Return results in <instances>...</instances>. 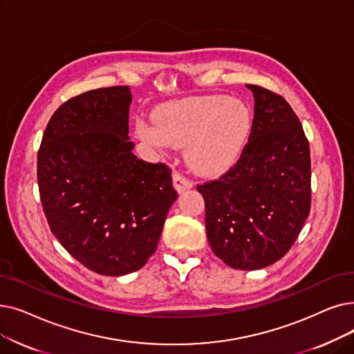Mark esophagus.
<instances>
[{
	"mask_svg": "<svg viewBox=\"0 0 354 354\" xmlns=\"http://www.w3.org/2000/svg\"><path fill=\"white\" fill-rule=\"evenodd\" d=\"M174 185L178 189V192H182V191H187V189L192 188V180L180 172H175L174 174Z\"/></svg>",
	"mask_w": 354,
	"mask_h": 354,
	"instance_id": "esophagus-1",
	"label": "esophagus"
}]
</instances>
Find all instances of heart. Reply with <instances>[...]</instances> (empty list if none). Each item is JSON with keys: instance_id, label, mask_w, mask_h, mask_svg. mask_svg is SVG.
I'll use <instances>...</instances> for the list:
<instances>
[{"instance_id": "heart-1", "label": "heart", "mask_w": 354, "mask_h": 354, "mask_svg": "<svg viewBox=\"0 0 354 354\" xmlns=\"http://www.w3.org/2000/svg\"><path fill=\"white\" fill-rule=\"evenodd\" d=\"M155 122H140L142 139L160 146L189 145L188 159L196 171L218 174L239 159L250 131V113L239 100L207 95L162 106Z\"/></svg>"}]
</instances>
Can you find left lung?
I'll list each match as a JSON object with an SVG mask.
<instances>
[{
  "instance_id": "8db88e82",
  "label": "left lung",
  "mask_w": 354,
  "mask_h": 354,
  "mask_svg": "<svg viewBox=\"0 0 354 354\" xmlns=\"http://www.w3.org/2000/svg\"><path fill=\"white\" fill-rule=\"evenodd\" d=\"M254 115L239 160L218 179L198 183L214 254L254 270L282 259L311 209L310 143L286 100L259 85Z\"/></svg>"
}]
</instances>
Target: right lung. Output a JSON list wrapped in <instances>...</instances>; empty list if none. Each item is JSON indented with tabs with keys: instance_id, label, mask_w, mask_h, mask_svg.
I'll list each match as a JSON object with an SVG mask.
<instances>
[{
	"instance_id": "obj_1",
	"label": "right lung",
	"mask_w": 354,
	"mask_h": 354,
	"mask_svg": "<svg viewBox=\"0 0 354 354\" xmlns=\"http://www.w3.org/2000/svg\"><path fill=\"white\" fill-rule=\"evenodd\" d=\"M130 86L86 91L52 115L37 153L40 201L59 243L105 276L142 269L178 198L166 163L133 155Z\"/></svg>"
}]
</instances>
